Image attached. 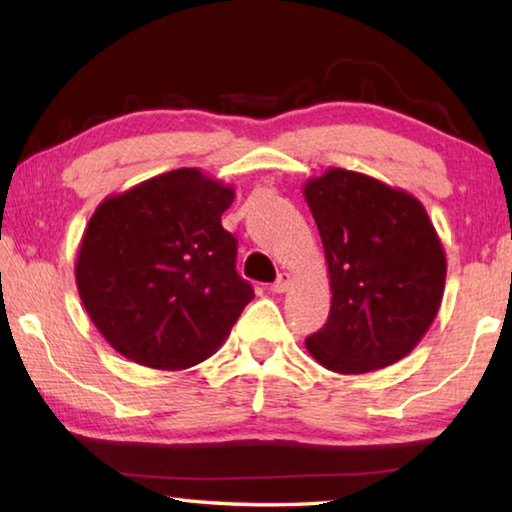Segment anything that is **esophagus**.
Listing matches in <instances>:
<instances>
[{
	"instance_id": "1",
	"label": "esophagus",
	"mask_w": 512,
	"mask_h": 512,
	"mask_svg": "<svg viewBox=\"0 0 512 512\" xmlns=\"http://www.w3.org/2000/svg\"><path fill=\"white\" fill-rule=\"evenodd\" d=\"M289 287H291V273H280L277 275V280L271 284V291L273 293H284V291H289Z\"/></svg>"
}]
</instances>
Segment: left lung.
Instances as JSON below:
<instances>
[{
	"label": "left lung",
	"mask_w": 512,
	"mask_h": 512,
	"mask_svg": "<svg viewBox=\"0 0 512 512\" xmlns=\"http://www.w3.org/2000/svg\"><path fill=\"white\" fill-rule=\"evenodd\" d=\"M332 287L325 327L307 336L320 366L363 375L404 359L427 334L447 259L418 198L348 169L305 183Z\"/></svg>",
	"instance_id": "1"
}]
</instances>
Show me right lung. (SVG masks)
<instances>
[{
	"label": "right lung",
	"instance_id": "1",
	"mask_svg": "<svg viewBox=\"0 0 512 512\" xmlns=\"http://www.w3.org/2000/svg\"><path fill=\"white\" fill-rule=\"evenodd\" d=\"M235 189L176 169L112 194L76 257L83 307L112 348L155 370H185L221 348L253 287L235 271L221 214Z\"/></svg>",
	"mask_w": 512,
	"mask_h": 512
}]
</instances>
